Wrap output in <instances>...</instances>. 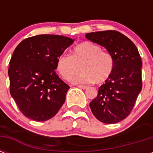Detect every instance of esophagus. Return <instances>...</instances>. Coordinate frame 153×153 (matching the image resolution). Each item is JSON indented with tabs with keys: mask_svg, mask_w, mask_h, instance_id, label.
<instances>
[{
	"mask_svg": "<svg viewBox=\"0 0 153 153\" xmlns=\"http://www.w3.org/2000/svg\"><path fill=\"white\" fill-rule=\"evenodd\" d=\"M78 87H79V88H81V89H83V90H85V89L87 88V86H84V85H78Z\"/></svg>",
	"mask_w": 153,
	"mask_h": 153,
	"instance_id": "esophagus-1",
	"label": "esophagus"
}]
</instances>
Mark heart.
<instances>
[{
    "label": "heart",
    "instance_id": "obj_1",
    "mask_svg": "<svg viewBox=\"0 0 153 153\" xmlns=\"http://www.w3.org/2000/svg\"><path fill=\"white\" fill-rule=\"evenodd\" d=\"M79 67L82 71L72 79L74 83H104L114 71V57L99 45L88 41L74 47L72 55L62 53L58 57L56 68L65 80L71 79Z\"/></svg>",
    "mask_w": 153,
    "mask_h": 153
}]
</instances>
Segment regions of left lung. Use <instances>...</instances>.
<instances>
[{
	"instance_id": "obj_1",
	"label": "left lung",
	"mask_w": 153,
	"mask_h": 153,
	"mask_svg": "<svg viewBox=\"0 0 153 153\" xmlns=\"http://www.w3.org/2000/svg\"><path fill=\"white\" fill-rule=\"evenodd\" d=\"M86 37L105 47L114 59L111 76L90 103L91 111L103 123H117L130 114L142 89L141 58L135 44L115 30L87 33Z\"/></svg>"
}]
</instances>
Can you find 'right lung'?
Instances as JSON below:
<instances>
[{"label":"right lung","instance_id":"right-lung-1","mask_svg":"<svg viewBox=\"0 0 153 153\" xmlns=\"http://www.w3.org/2000/svg\"><path fill=\"white\" fill-rule=\"evenodd\" d=\"M74 43L59 35H37L18 44L9 62L11 96L27 118L45 121L62 107L70 86L56 74L58 57Z\"/></svg>","mask_w":153,"mask_h":153}]
</instances>
